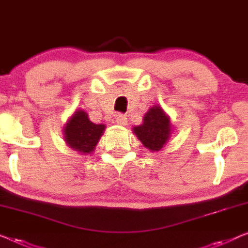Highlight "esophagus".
<instances>
[{
    "label": "esophagus",
    "mask_w": 248,
    "mask_h": 248,
    "mask_svg": "<svg viewBox=\"0 0 248 248\" xmlns=\"http://www.w3.org/2000/svg\"><path fill=\"white\" fill-rule=\"evenodd\" d=\"M116 123L118 124H120V125H125V124H127V123H128L127 117H125L124 114H123V113L116 114Z\"/></svg>",
    "instance_id": "obj_1"
}]
</instances>
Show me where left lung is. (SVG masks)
I'll use <instances>...</instances> for the list:
<instances>
[{"label":"left lung","mask_w":248,"mask_h":248,"mask_svg":"<svg viewBox=\"0 0 248 248\" xmlns=\"http://www.w3.org/2000/svg\"><path fill=\"white\" fill-rule=\"evenodd\" d=\"M170 118L159 105L153 106L146 112L141 124L132 128L137 138L151 153L161 150L171 135Z\"/></svg>","instance_id":"8db88e82"}]
</instances>
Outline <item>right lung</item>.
<instances>
[{"instance_id": "1", "label": "right lung", "mask_w": 248, "mask_h": 248, "mask_svg": "<svg viewBox=\"0 0 248 248\" xmlns=\"http://www.w3.org/2000/svg\"><path fill=\"white\" fill-rule=\"evenodd\" d=\"M105 129L106 124L91 123L88 113L84 110L78 109L64 124V141L81 155L92 154Z\"/></svg>"}]
</instances>
